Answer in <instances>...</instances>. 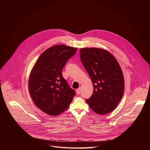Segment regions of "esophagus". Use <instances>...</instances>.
I'll return each mask as SVG.
<instances>
[{"instance_id": "esophagus-1", "label": "esophagus", "mask_w": 150, "mask_h": 150, "mask_svg": "<svg viewBox=\"0 0 150 150\" xmlns=\"http://www.w3.org/2000/svg\"><path fill=\"white\" fill-rule=\"evenodd\" d=\"M76 92L77 93V94H79L81 93V88H79L78 89H77L76 90Z\"/></svg>"}]
</instances>
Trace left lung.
Segmentation results:
<instances>
[{
	"mask_svg": "<svg viewBox=\"0 0 150 150\" xmlns=\"http://www.w3.org/2000/svg\"><path fill=\"white\" fill-rule=\"evenodd\" d=\"M80 58L93 83L94 91L86 102L98 115L112 112L122 99L125 88L122 71L115 57L98 48H82Z\"/></svg>",
	"mask_w": 150,
	"mask_h": 150,
	"instance_id": "8db88e82",
	"label": "left lung"
}]
</instances>
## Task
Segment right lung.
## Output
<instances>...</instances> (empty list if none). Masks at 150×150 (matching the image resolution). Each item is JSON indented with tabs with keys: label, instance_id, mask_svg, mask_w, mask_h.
<instances>
[{
	"label": "right lung",
	"instance_id": "add662e5",
	"mask_svg": "<svg viewBox=\"0 0 150 150\" xmlns=\"http://www.w3.org/2000/svg\"><path fill=\"white\" fill-rule=\"evenodd\" d=\"M76 50L63 45L52 46L40 55L31 72V97L37 108L47 115L56 116L67 110L75 96L62 71Z\"/></svg>",
	"mask_w": 150,
	"mask_h": 150
}]
</instances>
